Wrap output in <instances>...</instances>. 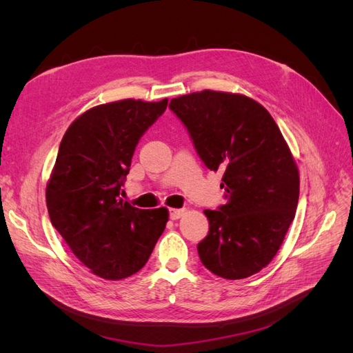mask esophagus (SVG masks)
Instances as JSON below:
<instances>
[{"instance_id":"1","label":"esophagus","mask_w":353,"mask_h":353,"mask_svg":"<svg viewBox=\"0 0 353 353\" xmlns=\"http://www.w3.org/2000/svg\"><path fill=\"white\" fill-rule=\"evenodd\" d=\"M185 212H187V209L185 208H181V209H170L169 210V216H170V219H179L181 216L183 215H185Z\"/></svg>"}]
</instances>
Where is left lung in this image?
Segmentation results:
<instances>
[{
    "label": "left lung",
    "instance_id": "left-lung-1",
    "mask_svg": "<svg viewBox=\"0 0 353 353\" xmlns=\"http://www.w3.org/2000/svg\"><path fill=\"white\" fill-rule=\"evenodd\" d=\"M200 159L216 172L228 201L205 210L209 234L197 252L218 276L259 272L281 248L299 201V169L279 125L248 95L203 90L170 100Z\"/></svg>",
    "mask_w": 353,
    "mask_h": 353
}]
</instances>
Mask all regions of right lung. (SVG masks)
<instances>
[{
	"label": "right lung",
	"instance_id": "add662e5",
	"mask_svg": "<svg viewBox=\"0 0 353 353\" xmlns=\"http://www.w3.org/2000/svg\"><path fill=\"white\" fill-rule=\"evenodd\" d=\"M168 99H126L94 105L63 137L47 183V209L77 258L104 280H123L147 263L169 219L166 208L123 201L121 185L141 135Z\"/></svg>",
	"mask_w": 353,
	"mask_h": 353
}]
</instances>
